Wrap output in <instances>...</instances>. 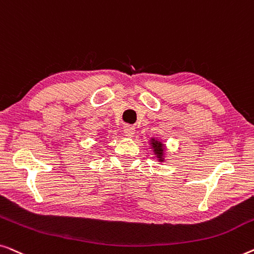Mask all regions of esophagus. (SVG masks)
Returning a JSON list of instances; mask_svg holds the SVG:
<instances>
[{
    "label": "esophagus",
    "mask_w": 254,
    "mask_h": 254,
    "mask_svg": "<svg viewBox=\"0 0 254 254\" xmlns=\"http://www.w3.org/2000/svg\"><path fill=\"white\" fill-rule=\"evenodd\" d=\"M124 134L127 135V137H132V135L134 134V127H130V126H127L124 127Z\"/></svg>",
    "instance_id": "34e87169"
}]
</instances>
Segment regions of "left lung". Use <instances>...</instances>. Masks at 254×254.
Instances as JSON below:
<instances>
[{
  "label": "left lung",
  "mask_w": 254,
  "mask_h": 254,
  "mask_svg": "<svg viewBox=\"0 0 254 254\" xmlns=\"http://www.w3.org/2000/svg\"><path fill=\"white\" fill-rule=\"evenodd\" d=\"M152 145V148H153V152H154V154L156 155V158L159 159L160 162H163L164 159V145L162 144L161 141L158 140V139L155 138H152L151 139V144Z\"/></svg>",
  "instance_id": "obj_1"
}]
</instances>
